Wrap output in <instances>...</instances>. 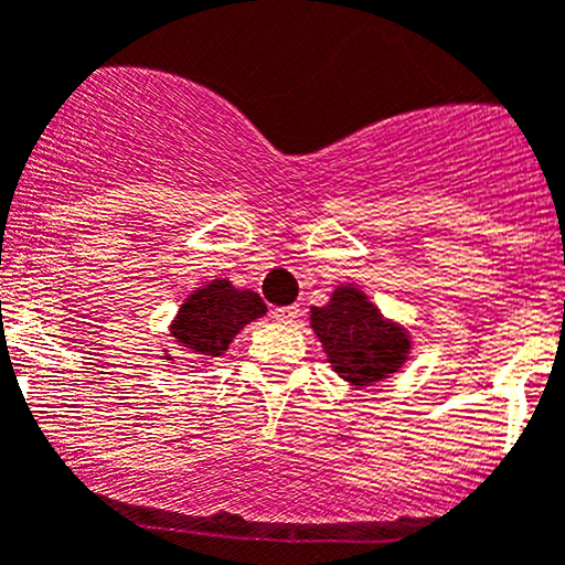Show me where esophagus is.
<instances>
[{"label":"esophagus","mask_w":565,"mask_h":565,"mask_svg":"<svg viewBox=\"0 0 565 565\" xmlns=\"http://www.w3.org/2000/svg\"><path fill=\"white\" fill-rule=\"evenodd\" d=\"M273 321L278 324H292V321L300 316V306H284V308H273Z\"/></svg>","instance_id":"esophagus-1"}]
</instances>
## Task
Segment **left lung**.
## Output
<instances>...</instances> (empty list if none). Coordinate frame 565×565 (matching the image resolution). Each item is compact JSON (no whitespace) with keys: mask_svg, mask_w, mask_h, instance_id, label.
Listing matches in <instances>:
<instances>
[{"mask_svg":"<svg viewBox=\"0 0 565 565\" xmlns=\"http://www.w3.org/2000/svg\"><path fill=\"white\" fill-rule=\"evenodd\" d=\"M311 327L330 367L349 386L386 381L411 359V332L386 319L356 284H340L327 306H313Z\"/></svg>","mask_w":565,"mask_h":565,"instance_id":"1","label":"left lung"}]
</instances>
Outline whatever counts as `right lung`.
<instances>
[{
	"label": "right lung",
	"instance_id": "obj_1",
	"mask_svg": "<svg viewBox=\"0 0 565 565\" xmlns=\"http://www.w3.org/2000/svg\"><path fill=\"white\" fill-rule=\"evenodd\" d=\"M268 313L263 297L252 289L233 287L227 278H214L184 297L171 321V338L184 353H195L201 362L225 356L233 338L246 324ZM166 359L173 364L171 353Z\"/></svg>",
	"mask_w": 565,
	"mask_h": 565
}]
</instances>
